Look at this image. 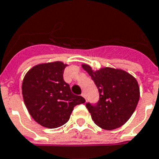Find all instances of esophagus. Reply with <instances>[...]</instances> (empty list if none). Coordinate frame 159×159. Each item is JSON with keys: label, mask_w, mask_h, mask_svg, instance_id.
<instances>
[{"label": "esophagus", "mask_w": 159, "mask_h": 159, "mask_svg": "<svg viewBox=\"0 0 159 159\" xmlns=\"http://www.w3.org/2000/svg\"><path fill=\"white\" fill-rule=\"evenodd\" d=\"M82 97H83V98H84L86 99V95H85V93H82Z\"/></svg>", "instance_id": "esophagus-1"}]
</instances>
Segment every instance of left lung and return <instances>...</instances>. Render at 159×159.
I'll list each match as a JSON object with an SVG mask.
<instances>
[{
  "instance_id": "8db88e82",
  "label": "left lung",
  "mask_w": 159,
  "mask_h": 159,
  "mask_svg": "<svg viewBox=\"0 0 159 159\" xmlns=\"http://www.w3.org/2000/svg\"><path fill=\"white\" fill-rule=\"evenodd\" d=\"M82 66L98 89V102L93 105L86 104L94 123L106 130L123 126L133 115L139 102L140 92L137 80L121 69L104 67L93 71L88 65Z\"/></svg>"
}]
</instances>
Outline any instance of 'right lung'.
<instances>
[{"instance_id":"obj_1","label":"right lung","mask_w":159,"mask_h":159,"mask_svg":"<svg viewBox=\"0 0 159 159\" xmlns=\"http://www.w3.org/2000/svg\"><path fill=\"white\" fill-rule=\"evenodd\" d=\"M66 66L61 61L39 64L23 79L25 105L33 119L45 128H56L67 123L74 107L85 102L82 96L71 93L64 81Z\"/></svg>"}]
</instances>
